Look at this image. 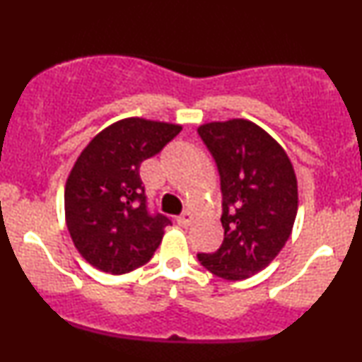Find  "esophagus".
I'll return each instance as SVG.
<instances>
[{"label":"esophagus","instance_id":"esophagus-1","mask_svg":"<svg viewBox=\"0 0 362 362\" xmlns=\"http://www.w3.org/2000/svg\"><path fill=\"white\" fill-rule=\"evenodd\" d=\"M192 221H194V214L190 213V211H185L184 214H180L177 218V223L180 224V226H190V224H192Z\"/></svg>","mask_w":362,"mask_h":362}]
</instances>
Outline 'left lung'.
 <instances>
[{"label": "left lung", "mask_w": 362, "mask_h": 362, "mask_svg": "<svg viewBox=\"0 0 362 362\" xmlns=\"http://www.w3.org/2000/svg\"><path fill=\"white\" fill-rule=\"evenodd\" d=\"M197 132L218 165L224 228L221 247L197 259L223 279H247L288 242L298 213L296 173L281 144L250 120L207 122Z\"/></svg>", "instance_id": "obj_1"}]
</instances>
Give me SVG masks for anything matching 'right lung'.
Listing matches in <instances>:
<instances>
[{
	"label": "right lung",
	"instance_id": "1",
	"mask_svg": "<svg viewBox=\"0 0 362 362\" xmlns=\"http://www.w3.org/2000/svg\"><path fill=\"white\" fill-rule=\"evenodd\" d=\"M180 131L178 124L127 117L98 132L78 156L66 180V226L95 269L119 276L151 260L172 223L148 211L139 167Z\"/></svg>",
	"mask_w": 362,
	"mask_h": 362
}]
</instances>
